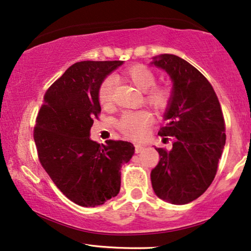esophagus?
<instances>
[{
  "label": "esophagus",
  "mask_w": 251,
  "mask_h": 251,
  "mask_svg": "<svg viewBox=\"0 0 251 251\" xmlns=\"http://www.w3.org/2000/svg\"><path fill=\"white\" fill-rule=\"evenodd\" d=\"M143 149H145V147H143V146H141V145H135V152H136V153L141 152Z\"/></svg>",
  "instance_id": "34e87169"
}]
</instances>
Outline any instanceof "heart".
<instances>
[{
  "instance_id": "obj_1",
  "label": "heart",
  "mask_w": 251,
  "mask_h": 251,
  "mask_svg": "<svg viewBox=\"0 0 251 251\" xmlns=\"http://www.w3.org/2000/svg\"><path fill=\"white\" fill-rule=\"evenodd\" d=\"M122 78L134 85L139 91L145 92V102L155 110L163 112L168 109L172 100V91L169 86H155L156 76L149 68L136 64L128 68L122 75ZM113 82L105 79L99 88V101L102 106L108 108L111 104ZM151 122V117L147 111L126 112L118 122V126L124 134L132 139H141L145 136L147 127Z\"/></svg>"
}]
</instances>
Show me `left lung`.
<instances>
[{"instance_id":"1","label":"left lung","mask_w":251,"mask_h":251,"mask_svg":"<svg viewBox=\"0 0 251 251\" xmlns=\"http://www.w3.org/2000/svg\"><path fill=\"white\" fill-rule=\"evenodd\" d=\"M150 66L168 73L172 100L163 119L160 136H172V149H156L159 163L151 171L152 189L163 201L187 204L211 185L225 147V123L212 86L179 56L163 53ZM166 140V138H163Z\"/></svg>"}]
</instances>
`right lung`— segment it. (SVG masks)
I'll return each mask as SVG.
<instances>
[{
  "mask_svg": "<svg viewBox=\"0 0 251 251\" xmlns=\"http://www.w3.org/2000/svg\"><path fill=\"white\" fill-rule=\"evenodd\" d=\"M122 61L78 62L43 96L34 142L43 169L75 204L102 205L118 195L120 169L134 155L127 141H92L91 128L101 111L99 88Z\"/></svg>",
  "mask_w": 251,
  "mask_h": 251,
  "instance_id": "right-lung-1",
  "label": "right lung"
}]
</instances>
